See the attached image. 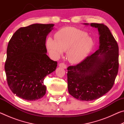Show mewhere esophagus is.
Segmentation results:
<instances>
[{
  "instance_id": "1",
  "label": "esophagus",
  "mask_w": 124,
  "mask_h": 124,
  "mask_svg": "<svg viewBox=\"0 0 124 124\" xmlns=\"http://www.w3.org/2000/svg\"><path fill=\"white\" fill-rule=\"evenodd\" d=\"M58 66H59V67H62V68H64V69L67 68V66L64 63H60Z\"/></svg>"
}]
</instances>
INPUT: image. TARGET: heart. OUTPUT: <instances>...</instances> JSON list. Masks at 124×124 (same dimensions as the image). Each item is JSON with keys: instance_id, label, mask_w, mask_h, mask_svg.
Segmentation results:
<instances>
[{"instance_id": "b5f03b06", "label": "heart", "mask_w": 124, "mask_h": 124, "mask_svg": "<svg viewBox=\"0 0 124 124\" xmlns=\"http://www.w3.org/2000/svg\"><path fill=\"white\" fill-rule=\"evenodd\" d=\"M54 39L48 38L46 46L51 56L57 58L66 51L67 59L71 63L82 62L91 52L93 46L92 38L84 31L74 27L61 29L54 34Z\"/></svg>"}]
</instances>
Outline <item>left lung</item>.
Listing matches in <instances>:
<instances>
[{"instance_id":"1","label":"left lung","mask_w":124,"mask_h":124,"mask_svg":"<svg viewBox=\"0 0 124 124\" xmlns=\"http://www.w3.org/2000/svg\"><path fill=\"white\" fill-rule=\"evenodd\" d=\"M89 25V23H84ZM99 34V49L77 66L67 68L70 95L80 101H90L112 89L119 68V47L106 25L91 23Z\"/></svg>"}]
</instances>
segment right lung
<instances>
[{"instance_id": "add662e5", "label": "right lung", "mask_w": 124, "mask_h": 124, "mask_svg": "<svg viewBox=\"0 0 124 124\" xmlns=\"http://www.w3.org/2000/svg\"><path fill=\"white\" fill-rule=\"evenodd\" d=\"M54 26L35 23L21 27L9 42L5 64L7 82L12 92L22 99L35 101L45 95L44 80L57 66L46 54L45 45Z\"/></svg>"}]
</instances>
